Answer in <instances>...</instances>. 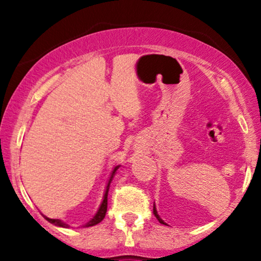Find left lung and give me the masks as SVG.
Returning a JSON list of instances; mask_svg holds the SVG:
<instances>
[{
	"mask_svg": "<svg viewBox=\"0 0 261 261\" xmlns=\"http://www.w3.org/2000/svg\"><path fill=\"white\" fill-rule=\"evenodd\" d=\"M153 214H154V216L156 217V220H158L160 223H162V224H166V223H165V222H164V221H163V220H162V219H160V217H159V215H158V213H156L155 205H153Z\"/></svg>",
	"mask_w": 261,
	"mask_h": 261,
	"instance_id": "left-lung-1",
	"label": "left lung"
}]
</instances>
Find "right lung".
Segmentation results:
<instances>
[{"label": "right lung", "mask_w": 261, "mask_h": 261, "mask_svg": "<svg viewBox=\"0 0 261 261\" xmlns=\"http://www.w3.org/2000/svg\"><path fill=\"white\" fill-rule=\"evenodd\" d=\"M117 169H119V166H116L115 169H114L113 173H112V176H110V179H109V181H108V185H107V189H106V192H105V197H103V202H102L101 206H99V209H98L97 214H96L94 219H92V220H91L90 222H89V223L85 224L84 227H91V226H95V224L99 223V222H101V221H102L103 219H105V216H106V213H107V205H108V191H109V185H110V181H112L113 177H114V174H115V172H116V170H117ZM45 219L47 220L48 222H51V223L55 224V226H58V227H64V228H67V227H69V226H67L66 223L62 222V221H60V220L48 219V217H45Z\"/></svg>", "instance_id": "right-lung-1"}]
</instances>
